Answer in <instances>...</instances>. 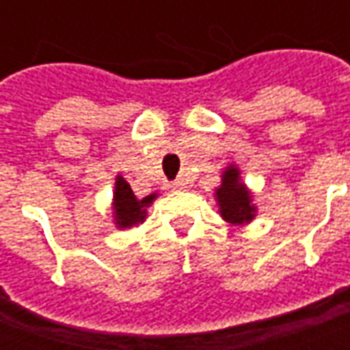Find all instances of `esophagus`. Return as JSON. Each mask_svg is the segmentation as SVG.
I'll list each match as a JSON object with an SVG mask.
<instances>
[{
	"mask_svg": "<svg viewBox=\"0 0 350 350\" xmlns=\"http://www.w3.org/2000/svg\"><path fill=\"white\" fill-rule=\"evenodd\" d=\"M168 187H170V189H172V191H180V189H185V183L180 182V180H178V182H172V183H170Z\"/></svg>",
	"mask_w": 350,
	"mask_h": 350,
	"instance_id": "esophagus-1",
	"label": "esophagus"
}]
</instances>
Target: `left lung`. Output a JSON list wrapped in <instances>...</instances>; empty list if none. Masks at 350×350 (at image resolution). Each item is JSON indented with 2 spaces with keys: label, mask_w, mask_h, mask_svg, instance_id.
<instances>
[{
  "label": "left lung",
  "mask_w": 350,
  "mask_h": 350,
  "mask_svg": "<svg viewBox=\"0 0 350 350\" xmlns=\"http://www.w3.org/2000/svg\"><path fill=\"white\" fill-rule=\"evenodd\" d=\"M213 198L223 221L234 227L250 225L257 217L258 210L253 191L242 182V170L234 163L221 172V183L213 191Z\"/></svg>",
  "instance_id": "left-lung-1"
}]
</instances>
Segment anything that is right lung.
<instances>
[{
	"label": "right lung",
	"mask_w": 350,
	"mask_h": 350,
	"mask_svg": "<svg viewBox=\"0 0 350 350\" xmlns=\"http://www.w3.org/2000/svg\"><path fill=\"white\" fill-rule=\"evenodd\" d=\"M159 197L157 193H152L144 198H138L131 185L125 182L122 174L116 176L114 189H112V223L116 228L125 230V228L138 227L142 225L148 217V208L153 204V200Z\"/></svg>",
	"instance_id": "right-lung-1"
}]
</instances>
